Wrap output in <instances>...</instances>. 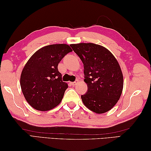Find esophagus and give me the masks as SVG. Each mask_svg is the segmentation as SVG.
Wrapping results in <instances>:
<instances>
[{"label":"esophagus","mask_w":151,"mask_h":151,"mask_svg":"<svg viewBox=\"0 0 151 151\" xmlns=\"http://www.w3.org/2000/svg\"><path fill=\"white\" fill-rule=\"evenodd\" d=\"M78 81H76L75 82H72V83H70V85H72V86H75L76 84L78 83Z\"/></svg>","instance_id":"obj_1"}]
</instances>
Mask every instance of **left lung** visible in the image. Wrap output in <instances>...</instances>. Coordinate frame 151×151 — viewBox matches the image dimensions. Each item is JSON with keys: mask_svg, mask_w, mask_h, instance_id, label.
I'll return each instance as SVG.
<instances>
[{"mask_svg": "<svg viewBox=\"0 0 151 151\" xmlns=\"http://www.w3.org/2000/svg\"><path fill=\"white\" fill-rule=\"evenodd\" d=\"M84 65L87 93L83 104L94 112L103 114L115 105L123 89V75L118 61L103 46L94 43L70 45Z\"/></svg>", "mask_w": 151, "mask_h": 151, "instance_id": "8db88e82", "label": "left lung"}]
</instances>
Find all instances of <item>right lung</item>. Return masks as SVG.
<instances>
[{
	"label": "right lung",
	"mask_w": 151,
	"mask_h": 151,
	"mask_svg": "<svg viewBox=\"0 0 151 151\" xmlns=\"http://www.w3.org/2000/svg\"><path fill=\"white\" fill-rule=\"evenodd\" d=\"M72 51L66 44L48 45L38 50L27 61L20 84L25 99L32 108L47 111L60 104L68 84L63 82L58 65Z\"/></svg>",
	"instance_id": "add662e5"
}]
</instances>
